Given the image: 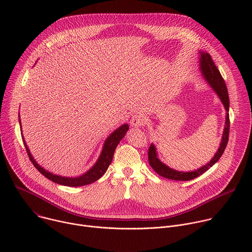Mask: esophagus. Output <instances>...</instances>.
Here are the masks:
<instances>
[{
  "label": "esophagus",
  "instance_id": "obj_1",
  "mask_svg": "<svg viewBox=\"0 0 252 252\" xmlns=\"http://www.w3.org/2000/svg\"><path fill=\"white\" fill-rule=\"evenodd\" d=\"M129 123H130V126L133 127H141L143 124H145V118L139 114H135L131 117Z\"/></svg>",
  "mask_w": 252,
  "mask_h": 252
}]
</instances>
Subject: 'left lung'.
Wrapping results in <instances>:
<instances>
[{
    "label": "left lung",
    "mask_w": 252,
    "mask_h": 252,
    "mask_svg": "<svg viewBox=\"0 0 252 252\" xmlns=\"http://www.w3.org/2000/svg\"><path fill=\"white\" fill-rule=\"evenodd\" d=\"M199 69L201 71V75L203 79L207 82V84L212 88V90L217 93L219 97L220 98L222 104L224 105V109L226 111L225 117V126L223 128V133L221 137V142L220 148L214 155V157L210 159L209 162L202 165L201 167L191 170V171H178L175 169L170 168L166 164L160 161L158 158V155L157 152V148L152 143L149 149V162L151 166L155 169V171L165 178L172 179V181H191V179L199 176L200 174L204 173L208 168H210L214 163H217L219 159L221 158L226 146L228 142V135H229V97L227 93V88L222 79L219 68L213 63L209 54L205 52H199Z\"/></svg>",
    "instance_id": "1"
}]
</instances>
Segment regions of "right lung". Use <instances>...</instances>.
Segmentation results:
<instances>
[{"label":"right lung","mask_w":252,"mask_h":252,"mask_svg":"<svg viewBox=\"0 0 252 252\" xmlns=\"http://www.w3.org/2000/svg\"><path fill=\"white\" fill-rule=\"evenodd\" d=\"M19 122H20V126H21L20 118H19ZM21 128H22V126H21ZM127 130H128V125L125 124V125L121 126L119 128H117L115 131H113L109 136H107V138L104 140L100 156H99L98 159L96 160V162L87 172H85L84 174L77 176V177L61 176V175H57V174H54V173L46 170L44 167H42L40 164L37 163V161L34 160L32 154L30 153V150L27 146L23 134H22V137L24 140V145L26 147L28 156L30 158V160L32 162L33 166L37 168L43 175H45L47 178H49L50 181H52L56 184L62 185V186L83 187V186H87V185L96 182L98 178H100L104 174V172L106 171L107 168H109V166L113 160L114 154H115V151H116L118 145L123 139V137L126 135Z\"/></svg>","instance_id":"add662e5"}]
</instances>
